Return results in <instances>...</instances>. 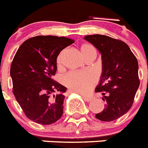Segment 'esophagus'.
<instances>
[{
    "label": "esophagus",
    "mask_w": 148,
    "mask_h": 148,
    "mask_svg": "<svg viewBox=\"0 0 148 148\" xmlns=\"http://www.w3.org/2000/svg\"><path fill=\"white\" fill-rule=\"evenodd\" d=\"M94 99V97H84V99L86 102H90L91 100Z\"/></svg>",
    "instance_id": "obj_1"
}]
</instances>
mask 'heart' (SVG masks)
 Returning <instances> with one entry per match:
<instances>
[{
    "mask_svg": "<svg viewBox=\"0 0 148 148\" xmlns=\"http://www.w3.org/2000/svg\"><path fill=\"white\" fill-rule=\"evenodd\" d=\"M80 51L84 58L90 55H97V50L93 45L84 43L80 47ZM64 51H61L57 58V65L60 67L62 64ZM63 83L72 92L80 94H87L91 90L96 83L95 77L90 73L70 72L63 78Z\"/></svg>",
    "mask_w": 148,
    "mask_h": 148,
    "instance_id": "b5f03b06",
    "label": "heart"
}]
</instances>
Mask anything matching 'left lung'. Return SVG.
Segmentation results:
<instances>
[{"label": "left lung", "mask_w": 148, "mask_h": 148, "mask_svg": "<svg viewBox=\"0 0 148 148\" xmlns=\"http://www.w3.org/2000/svg\"><path fill=\"white\" fill-rule=\"evenodd\" d=\"M84 40L101 53L103 73L95 89L103 94L105 108L96 114L102 121L122 117L132 107L139 87L138 64L134 54L124 42L106 35H88Z\"/></svg>", "instance_id": "obj_1"}]
</instances>
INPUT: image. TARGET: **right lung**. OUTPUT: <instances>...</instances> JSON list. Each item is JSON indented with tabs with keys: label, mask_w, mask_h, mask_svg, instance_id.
<instances>
[{
	"label": "right lung",
	"mask_w": 148,
	"mask_h": 148,
	"mask_svg": "<svg viewBox=\"0 0 148 148\" xmlns=\"http://www.w3.org/2000/svg\"><path fill=\"white\" fill-rule=\"evenodd\" d=\"M74 40L56 36H36L20 45L12 60V92L27 118L42 125L55 123L64 112L66 88L52 79L57 58Z\"/></svg>",
	"instance_id": "obj_1"
}]
</instances>
